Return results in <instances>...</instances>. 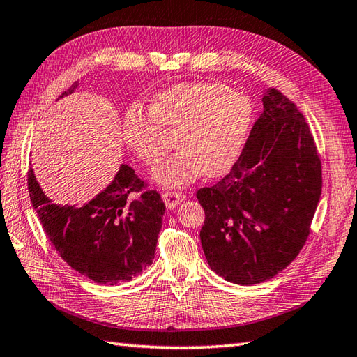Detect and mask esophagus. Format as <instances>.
<instances>
[{
	"label": "esophagus",
	"instance_id": "esophagus-1",
	"mask_svg": "<svg viewBox=\"0 0 357 357\" xmlns=\"http://www.w3.org/2000/svg\"><path fill=\"white\" fill-rule=\"evenodd\" d=\"M185 196L182 193H176V192H164L162 193V201L165 204L167 208H175L182 201H184Z\"/></svg>",
	"mask_w": 357,
	"mask_h": 357
}]
</instances>
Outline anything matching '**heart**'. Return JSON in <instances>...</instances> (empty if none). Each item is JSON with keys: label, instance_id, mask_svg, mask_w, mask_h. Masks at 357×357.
Returning a JSON list of instances; mask_svg holds the SVG:
<instances>
[{"label": "heart", "instance_id": "heart-1", "mask_svg": "<svg viewBox=\"0 0 357 357\" xmlns=\"http://www.w3.org/2000/svg\"><path fill=\"white\" fill-rule=\"evenodd\" d=\"M252 106L243 93L219 82H181L152 98L151 111L130 105L123 115L121 138L130 153L153 162L161 151L162 128L178 129V151L155 162L156 184L184 188L204 173H227L243 151Z\"/></svg>", "mask_w": 357, "mask_h": 357}]
</instances>
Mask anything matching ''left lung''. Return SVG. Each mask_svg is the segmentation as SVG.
Listing matches in <instances>:
<instances>
[{"label":"left lung","mask_w":357,"mask_h":357,"mask_svg":"<svg viewBox=\"0 0 357 357\" xmlns=\"http://www.w3.org/2000/svg\"><path fill=\"white\" fill-rule=\"evenodd\" d=\"M242 153L216 185L197 190L201 243L229 283L259 284L300 254L321 196V160L294 102L269 88Z\"/></svg>","instance_id":"obj_1"}]
</instances>
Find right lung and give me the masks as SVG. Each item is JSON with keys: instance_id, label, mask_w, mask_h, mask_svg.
<instances>
[{"instance_id": "obj_1", "label": "right lung", "mask_w": 357, "mask_h": 357, "mask_svg": "<svg viewBox=\"0 0 357 357\" xmlns=\"http://www.w3.org/2000/svg\"><path fill=\"white\" fill-rule=\"evenodd\" d=\"M74 82L61 96L73 94ZM29 195L45 234L62 259L100 284L130 281L152 264L165 205L135 170L121 164L103 192L82 206L57 205L29 169Z\"/></svg>"}]
</instances>
